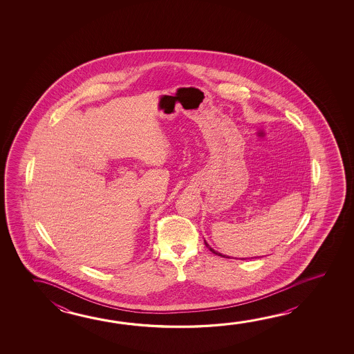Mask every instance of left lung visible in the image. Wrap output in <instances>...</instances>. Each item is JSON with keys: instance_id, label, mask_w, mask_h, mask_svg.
Returning a JSON list of instances; mask_svg holds the SVG:
<instances>
[{"instance_id": "left-lung-1", "label": "left lung", "mask_w": 354, "mask_h": 354, "mask_svg": "<svg viewBox=\"0 0 354 354\" xmlns=\"http://www.w3.org/2000/svg\"><path fill=\"white\" fill-rule=\"evenodd\" d=\"M204 242H205V245H206V248H209V250H210V251H211V252H212V254H217V256H223V257H227V256H225V254H220V252H217V251H215V250H214V248H211L210 245H209V243H207V242L205 241V240H204Z\"/></svg>"}]
</instances>
